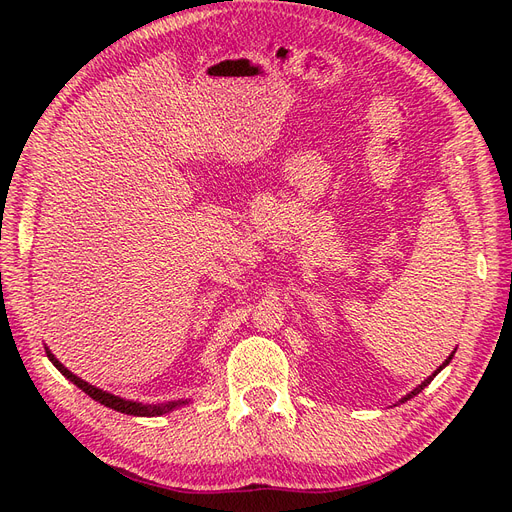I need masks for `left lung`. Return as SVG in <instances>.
I'll use <instances>...</instances> for the list:
<instances>
[{
	"mask_svg": "<svg viewBox=\"0 0 512 512\" xmlns=\"http://www.w3.org/2000/svg\"><path fill=\"white\" fill-rule=\"evenodd\" d=\"M453 354H455V352H453ZM453 354H451V356H448V359H446V361H444V363H442V365H440V369H436V371H433V374H431V376H429V378H427V380H423V382H421V384H418V386H416V389H414V391H410V393H408V395H406V397H401V404H404V401H408V399H412V397H414V395H418V393H421V391H423V389H425V386H427V384H429V382H431V380H433V378H436V376H438V374H440V371H442V369H444V367H446V365H448V363H451V359H453Z\"/></svg>",
	"mask_w": 512,
	"mask_h": 512,
	"instance_id": "obj_1",
	"label": "left lung"
}]
</instances>
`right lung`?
<instances>
[{"label": "right lung", "instance_id": "right-lung-1", "mask_svg": "<svg viewBox=\"0 0 512 512\" xmlns=\"http://www.w3.org/2000/svg\"><path fill=\"white\" fill-rule=\"evenodd\" d=\"M46 356H49V361L61 371V374H64L72 384L79 386V389L85 391L91 399H96L98 404H102V406H106V408H113V410H117V412H121V414H130V416H160V414H166V412H170V410H175V408H179V406L188 404V399L168 401V404H138V401L123 399V397H119V395H113V393H106V391L98 389V386L81 380L79 376H74L68 367H64V365H61V363L55 359V354H53L49 348H46Z\"/></svg>", "mask_w": 512, "mask_h": 512}]
</instances>
